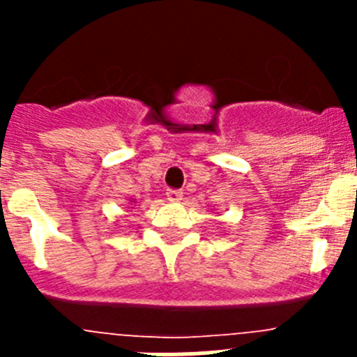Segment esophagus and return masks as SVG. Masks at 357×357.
I'll use <instances>...</instances> for the list:
<instances>
[{"label": "esophagus", "instance_id": "1", "mask_svg": "<svg viewBox=\"0 0 357 357\" xmlns=\"http://www.w3.org/2000/svg\"><path fill=\"white\" fill-rule=\"evenodd\" d=\"M166 195H168L169 202H178L182 198V191H173V189H169Z\"/></svg>", "mask_w": 357, "mask_h": 357}]
</instances>
